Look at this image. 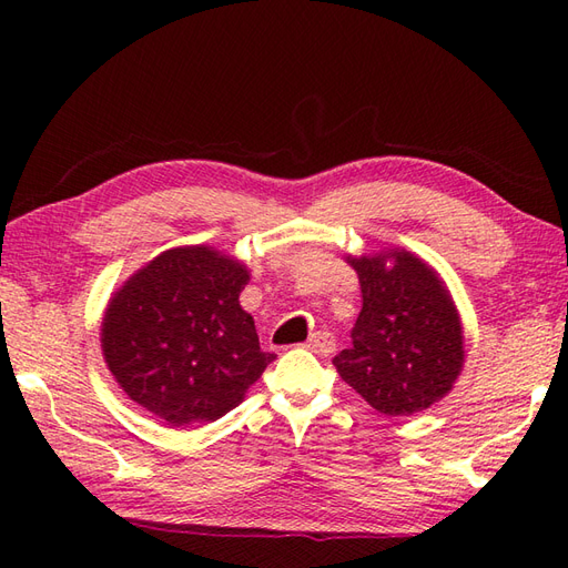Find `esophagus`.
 <instances>
[{
	"instance_id": "obj_1",
	"label": "esophagus",
	"mask_w": 568,
	"mask_h": 568,
	"mask_svg": "<svg viewBox=\"0 0 568 568\" xmlns=\"http://www.w3.org/2000/svg\"><path fill=\"white\" fill-rule=\"evenodd\" d=\"M334 336L329 334V332H315L310 336V342H307V348L310 352H315V354H320V356H329L332 352H334Z\"/></svg>"
}]
</instances>
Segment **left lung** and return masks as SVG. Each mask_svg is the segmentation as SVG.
Listing matches in <instances>:
<instances>
[{"mask_svg": "<svg viewBox=\"0 0 568 568\" xmlns=\"http://www.w3.org/2000/svg\"><path fill=\"white\" fill-rule=\"evenodd\" d=\"M364 307L352 348L334 356L342 381L385 417H409L452 393L464 371V327L444 277L417 253L390 246L346 256Z\"/></svg>", "mask_w": 568, "mask_h": 568, "instance_id": "1", "label": "left lung"}]
</instances>
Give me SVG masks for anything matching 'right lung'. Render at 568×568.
Returning a JSON list of instances; mask_svg holds the SVG:
<instances>
[{"label":"right lung","mask_w":568,"mask_h":568,"mask_svg":"<svg viewBox=\"0 0 568 568\" xmlns=\"http://www.w3.org/2000/svg\"><path fill=\"white\" fill-rule=\"evenodd\" d=\"M248 277L244 261L207 244L168 248L129 275L100 329L119 388L171 427L234 409L275 358L239 303Z\"/></svg>","instance_id":"add662e5"}]
</instances>
